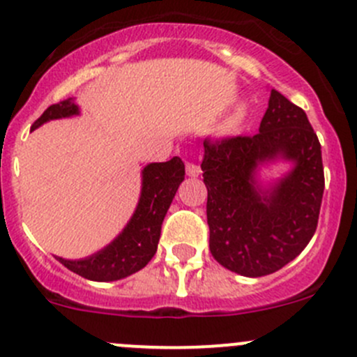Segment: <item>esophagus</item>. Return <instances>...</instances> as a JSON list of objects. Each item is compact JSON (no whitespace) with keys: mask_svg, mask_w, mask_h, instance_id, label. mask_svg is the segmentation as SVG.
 Masks as SVG:
<instances>
[{"mask_svg":"<svg viewBox=\"0 0 357 357\" xmlns=\"http://www.w3.org/2000/svg\"><path fill=\"white\" fill-rule=\"evenodd\" d=\"M200 167L197 164H193V162H186V174L192 176V178H197V176H200Z\"/></svg>","mask_w":357,"mask_h":357,"instance_id":"esophagus-1","label":"esophagus"}]
</instances>
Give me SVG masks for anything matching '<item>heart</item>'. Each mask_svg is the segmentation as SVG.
Listing matches in <instances>:
<instances>
[{
  "label": "heart",
  "instance_id": "1",
  "mask_svg": "<svg viewBox=\"0 0 357 357\" xmlns=\"http://www.w3.org/2000/svg\"><path fill=\"white\" fill-rule=\"evenodd\" d=\"M247 115H248L247 105H243V103L236 105L235 110H233L231 115H229V117H228V121H226V124H225L226 131H228V132L238 131V129L242 128L243 124H245Z\"/></svg>",
  "mask_w": 357,
  "mask_h": 357
}]
</instances>
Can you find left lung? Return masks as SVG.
<instances>
[{
    "label": "left lung",
    "instance_id": "obj_1",
    "mask_svg": "<svg viewBox=\"0 0 357 357\" xmlns=\"http://www.w3.org/2000/svg\"><path fill=\"white\" fill-rule=\"evenodd\" d=\"M283 160L291 171L264 185L262 165ZM208 247L226 269L248 278L294 261L318 226L325 174L321 145L307 115L271 89L259 132L204 142Z\"/></svg>",
    "mask_w": 357,
    "mask_h": 357
}]
</instances>
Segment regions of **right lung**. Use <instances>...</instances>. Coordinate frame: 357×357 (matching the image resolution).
Returning <instances> with one entry per match:
<instances>
[{"instance_id": "obj_1", "label": "right lung", "mask_w": 357, "mask_h": 357, "mask_svg": "<svg viewBox=\"0 0 357 357\" xmlns=\"http://www.w3.org/2000/svg\"><path fill=\"white\" fill-rule=\"evenodd\" d=\"M81 114L72 98L55 103L43 112L31 131L55 119ZM185 179V164L179 157L167 162H152L142 171V193L131 219L121 233L102 250L84 259L56 257L67 269L93 282H115L139 271L155 255L162 221Z\"/></svg>"}]
</instances>
